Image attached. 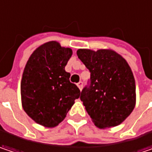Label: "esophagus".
<instances>
[{"instance_id":"obj_1","label":"esophagus","mask_w":152,"mask_h":152,"mask_svg":"<svg viewBox=\"0 0 152 152\" xmlns=\"http://www.w3.org/2000/svg\"><path fill=\"white\" fill-rule=\"evenodd\" d=\"M77 86H78V87L80 88V90H81L82 87H83V82L80 81L78 84H77Z\"/></svg>"}]
</instances>
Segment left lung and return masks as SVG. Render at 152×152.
Masks as SVG:
<instances>
[{
	"instance_id": "8db88e82",
	"label": "left lung",
	"mask_w": 152,
	"mask_h": 152,
	"mask_svg": "<svg viewBox=\"0 0 152 152\" xmlns=\"http://www.w3.org/2000/svg\"><path fill=\"white\" fill-rule=\"evenodd\" d=\"M77 55L91 73L80 99L94 125L100 129L120 125L136 104L135 80L130 66L109 49H79Z\"/></svg>"
}]
</instances>
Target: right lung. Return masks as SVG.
<instances>
[{
  "label": "right lung",
  "instance_id": "obj_1",
  "mask_svg": "<svg viewBox=\"0 0 152 152\" xmlns=\"http://www.w3.org/2000/svg\"><path fill=\"white\" fill-rule=\"evenodd\" d=\"M72 54L71 48L49 41L34 50L27 60L20 83L22 107L39 125H59L80 98V89L71 83V74L65 70Z\"/></svg>",
  "mask_w": 152,
  "mask_h": 152
}]
</instances>
